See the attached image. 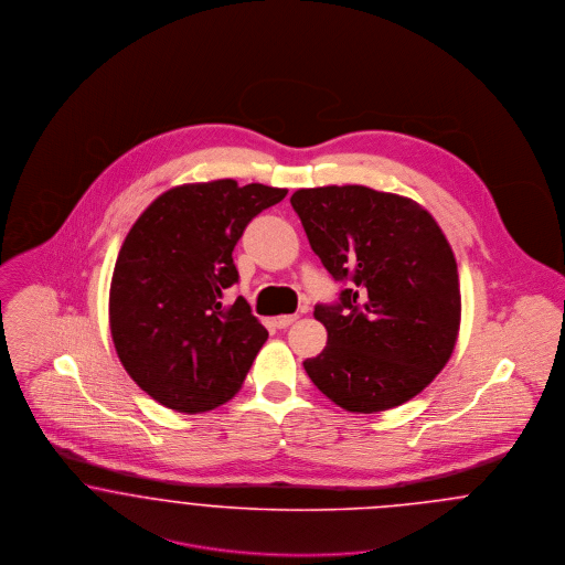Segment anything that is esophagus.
<instances>
[{"mask_svg":"<svg viewBox=\"0 0 565 565\" xmlns=\"http://www.w3.org/2000/svg\"><path fill=\"white\" fill-rule=\"evenodd\" d=\"M296 320H298V316H279V318H275V326H277V328H288V326H292Z\"/></svg>","mask_w":565,"mask_h":565,"instance_id":"34e87169","label":"esophagus"}]
</instances>
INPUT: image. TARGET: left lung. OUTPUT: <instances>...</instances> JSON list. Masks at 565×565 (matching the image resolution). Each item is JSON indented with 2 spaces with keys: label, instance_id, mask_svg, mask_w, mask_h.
Returning <instances> with one entry per match:
<instances>
[{
  "label": "left lung",
  "instance_id": "8db88e82",
  "mask_svg": "<svg viewBox=\"0 0 565 565\" xmlns=\"http://www.w3.org/2000/svg\"><path fill=\"white\" fill-rule=\"evenodd\" d=\"M339 302L316 305L328 343L302 362L313 385L350 413L411 401L449 362L461 296L456 256L419 203L366 186L296 190L290 199Z\"/></svg>",
  "mask_w": 565,
  "mask_h": 565
}]
</instances>
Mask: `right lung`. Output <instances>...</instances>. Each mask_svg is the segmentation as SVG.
<instances>
[{"label": "right lung", "instance_id": "1", "mask_svg": "<svg viewBox=\"0 0 565 565\" xmlns=\"http://www.w3.org/2000/svg\"><path fill=\"white\" fill-rule=\"evenodd\" d=\"M288 194L235 180L162 192L122 243L109 286V330L135 383L178 413H205L242 387L269 332L242 296L233 249L252 217Z\"/></svg>", "mask_w": 565, "mask_h": 565}]
</instances>
